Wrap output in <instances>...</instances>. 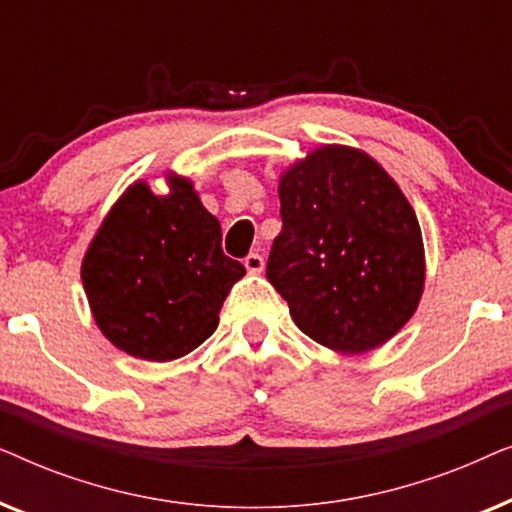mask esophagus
Returning a JSON list of instances; mask_svg holds the SVG:
<instances>
[{
  "instance_id": "obj_1",
  "label": "esophagus",
  "mask_w": 512,
  "mask_h": 512,
  "mask_svg": "<svg viewBox=\"0 0 512 512\" xmlns=\"http://www.w3.org/2000/svg\"><path fill=\"white\" fill-rule=\"evenodd\" d=\"M244 268H247L249 275H261L263 268H265L263 256H258V254H249L247 258H244Z\"/></svg>"
}]
</instances>
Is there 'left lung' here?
Masks as SVG:
<instances>
[{
  "instance_id": "obj_1",
  "label": "left lung",
  "mask_w": 512,
  "mask_h": 512,
  "mask_svg": "<svg viewBox=\"0 0 512 512\" xmlns=\"http://www.w3.org/2000/svg\"><path fill=\"white\" fill-rule=\"evenodd\" d=\"M277 193L268 279L296 326L338 354L389 342L426 282L422 228L391 174L356 146L321 144L279 174Z\"/></svg>"
}]
</instances>
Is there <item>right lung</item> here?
Wrapping results in <instances>:
<instances>
[{"label": "right lung", "mask_w": 512, "mask_h": 512, "mask_svg": "<svg viewBox=\"0 0 512 512\" xmlns=\"http://www.w3.org/2000/svg\"><path fill=\"white\" fill-rule=\"evenodd\" d=\"M167 193L137 179L95 230L81 282L104 338L144 361H174L219 326L228 291L247 275L221 249V223L193 181L167 170Z\"/></svg>", "instance_id": "obj_1"}]
</instances>
